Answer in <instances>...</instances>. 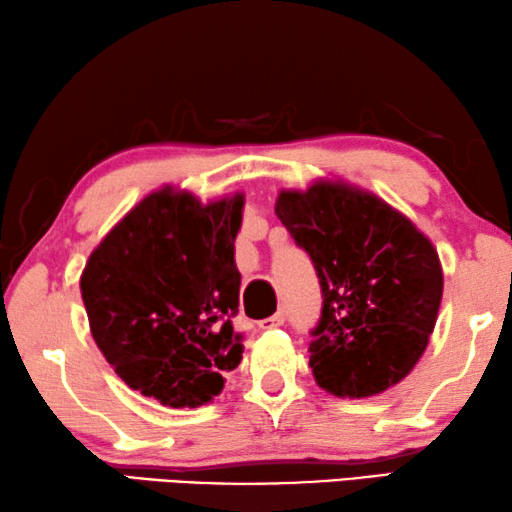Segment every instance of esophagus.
<instances>
[{"instance_id":"1","label":"esophagus","mask_w":512,"mask_h":512,"mask_svg":"<svg viewBox=\"0 0 512 512\" xmlns=\"http://www.w3.org/2000/svg\"><path fill=\"white\" fill-rule=\"evenodd\" d=\"M286 322V311H276L274 315L261 320V329H279Z\"/></svg>"}]
</instances>
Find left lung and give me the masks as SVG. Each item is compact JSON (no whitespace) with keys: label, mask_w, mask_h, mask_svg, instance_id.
Wrapping results in <instances>:
<instances>
[{"label":"left lung","mask_w":512,"mask_h":512,"mask_svg":"<svg viewBox=\"0 0 512 512\" xmlns=\"http://www.w3.org/2000/svg\"><path fill=\"white\" fill-rule=\"evenodd\" d=\"M276 215L320 281L308 349L317 385L360 399L399 383L429 345L442 299L429 238L379 197L340 183L281 192Z\"/></svg>","instance_id":"8db88e82"}]
</instances>
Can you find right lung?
Listing matches in <instances>:
<instances>
[{
  "label": "right lung",
  "instance_id": "add662e5",
  "mask_svg": "<svg viewBox=\"0 0 512 512\" xmlns=\"http://www.w3.org/2000/svg\"><path fill=\"white\" fill-rule=\"evenodd\" d=\"M240 220V195L201 206L165 188L142 199L90 254L81 297L92 338L129 388L195 408L238 367Z\"/></svg>",
  "mask_w": 512,
  "mask_h": 512
}]
</instances>
